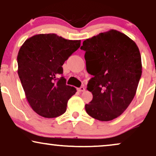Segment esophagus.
I'll list each match as a JSON object with an SVG mask.
<instances>
[{"instance_id":"esophagus-1","label":"esophagus","mask_w":156,"mask_h":156,"mask_svg":"<svg viewBox=\"0 0 156 156\" xmlns=\"http://www.w3.org/2000/svg\"><path fill=\"white\" fill-rule=\"evenodd\" d=\"M77 90H78V91H79V92H83L85 90V88L83 87H80V88H77Z\"/></svg>"}]
</instances>
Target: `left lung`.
I'll use <instances>...</instances> for the list:
<instances>
[{"instance_id": "obj_1", "label": "left lung", "mask_w": 156, "mask_h": 156, "mask_svg": "<svg viewBox=\"0 0 156 156\" xmlns=\"http://www.w3.org/2000/svg\"><path fill=\"white\" fill-rule=\"evenodd\" d=\"M86 69L94 77L87 89L93 99L85 105L88 115L111 121L127 109L135 97L142 75L141 56L133 39L111 29L83 41Z\"/></svg>"}]
</instances>
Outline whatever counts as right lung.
<instances>
[{
  "mask_svg": "<svg viewBox=\"0 0 156 156\" xmlns=\"http://www.w3.org/2000/svg\"><path fill=\"white\" fill-rule=\"evenodd\" d=\"M80 46L55 34H39L27 39L17 56L18 74L29 105L39 115L54 118L66 111L76 88L66 85L62 65Z\"/></svg>",
  "mask_w": 156,
  "mask_h": 156,
  "instance_id": "add662e5",
  "label": "right lung"
}]
</instances>
